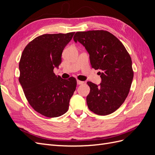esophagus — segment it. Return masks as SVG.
Returning a JSON list of instances; mask_svg holds the SVG:
<instances>
[{
  "instance_id": "1",
  "label": "esophagus",
  "mask_w": 155,
  "mask_h": 155,
  "mask_svg": "<svg viewBox=\"0 0 155 155\" xmlns=\"http://www.w3.org/2000/svg\"><path fill=\"white\" fill-rule=\"evenodd\" d=\"M84 83V81H79V80H78L77 81V83H78V85H82V84H83Z\"/></svg>"
}]
</instances>
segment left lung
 I'll use <instances>...</instances> for the list:
<instances>
[{
  "label": "left lung",
  "instance_id": "obj_1",
  "mask_svg": "<svg viewBox=\"0 0 155 155\" xmlns=\"http://www.w3.org/2000/svg\"><path fill=\"white\" fill-rule=\"evenodd\" d=\"M74 41L81 43L90 55L92 68L100 69V86L91 81L87 97L88 109L98 115L116 111L127 97L133 79L132 60L122 43L105 30L77 31Z\"/></svg>",
  "mask_w": 155,
  "mask_h": 155
}]
</instances>
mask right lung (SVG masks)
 Segmentation results:
<instances>
[{"label": "right lung", "instance_id": "add662e5", "mask_svg": "<svg viewBox=\"0 0 155 155\" xmlns=\"http://www.w3.org/2000/svg\"><path fill=\"white\" fill-rule=\"evenodd\" d=\"M75 32L44 34L26 45L20 59L18 80L29 104L48 118L67 112L76 90L73 77L63 79L54 72L61 63L62 52Z\"/></svg>", "mask_w": 155, "mask_h": 155}]
</instances>
